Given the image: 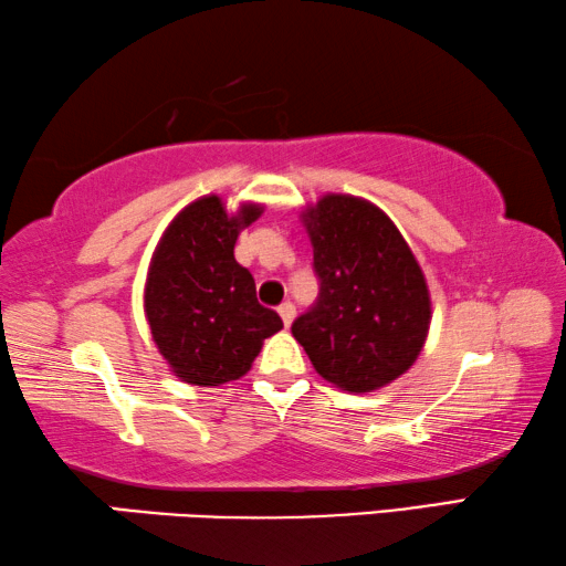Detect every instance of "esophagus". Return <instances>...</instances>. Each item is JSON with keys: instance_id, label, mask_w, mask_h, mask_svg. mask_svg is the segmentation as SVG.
I'll use <instances>...</instances> for the list:
<instances>
[{"instance_id": "34e87169", "label": "esophagus", "mask_w": 566, "mask_h": 566, "mask_svg": "<svg viewBox=\"0 0 566 566\" xmlns=\"http://www.w3.org/2000/svg\"><path fill=\"white\" fill-rule=\"evenodd\" d=\"M294 304L292 302H284L282 307H280V317H282V322H284V327H290L292 325V319H294Z\"/></svg>"}]
</instances>
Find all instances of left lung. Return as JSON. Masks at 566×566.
Returning <instances> with one entry per match:
<instances>
[{"instance_id": "left-lung-1", "label": "left lung", "mask_w": 566, "mask_h": 566, "mask_svg": "<svg viewBox=\"0 0 566 566\" xmlns=\"http://www.w3.org/2000/svg\"><path fill=\"white\" fill-rule=\"evenodd\" d=\"M319 297L292 325L315 370L335 388L373 392L416 363L430 327L418 259L378 206L327 193L302 211Z\"/></svg>"}]
</instances>
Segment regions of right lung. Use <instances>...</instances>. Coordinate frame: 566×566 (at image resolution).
I'll list each match as a JSON object with an SVG mask.
<instances>
[{"mask_svg":"<svg viewBox=\"0 0 566 566\" xmlns=\"http://www.w3.org/2000/svg\"><path fill=\"white\" fill-rule=\"evenodd\" d=\"M259 203L227 213L219 196L188 203L168 223L148 266L146 319L158 353L188 385H223L249 373L282 317L256 302L254 276L234 259Z\"/></svg>","mask_w":566,"mask_h":566,"instance_id":"1","label":"right lung"}]
</instances>
